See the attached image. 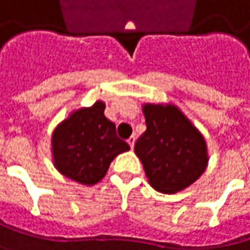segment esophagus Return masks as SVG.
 Returning <instances> with one entry per match:
<instances>
[{
	"mask_svg": "<svg viewBox=\"0 0 250 250\" xmlns=\"http://www.w3.org/2000/svg\"><path fill=\"white\" fill-rule=\"evenodd\" d=\"M128 144H129V146H131V149H134V146H135V136L132 135L129 139H128Z\"/></svg>",
	"mask_w": 250,
	"mask_h": 250,
	"instance_id": "1",
	"label": "esophagus"
}]
</instances>
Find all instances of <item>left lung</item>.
Segmentation results:
<instances>
[{"label":"left lung","mask_w":250,"mask_h":250,"mask_svg":"<svg viewBox=\"0 0 250 250\" xmlns=\"http://www.w3.org/2000/svg\"><path fill=\"white\" fill-rule=\"evenodd\" d=\"M146 131L136 145L148 182L162 193H178L208 168V145L201 131L175 104H142Z\"/></svg>","instance_id":"obj_1"}]
</instances>
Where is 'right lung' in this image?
<instances>
[{
  "label": "right lung",
  "instance_id": "right-lung-1",
  "mask_svg": "<svg viewBox=\"0 0 250 250\" xmlns=\"http://www.w3.org/2000/svg\"><path fill=\"white\" fill-rule=\"evenodd\" d=\"M105 102L74 109L51 135L52 164L65 178L94 187L104 179L111 162L129 145L116 136L115 124L105 114Z\"/></svg>",
  "mask_w": 250,
  "mask_h": 250
}]
</instances>
